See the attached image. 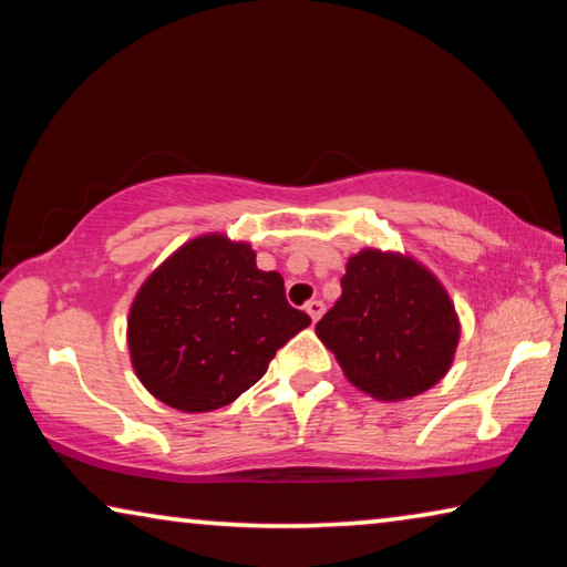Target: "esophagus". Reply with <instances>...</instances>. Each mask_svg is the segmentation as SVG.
<instances>
[{
  "label": "esophagus",
  "mask_w": 567,
  "mask_h": 567,
  "mask_svg": "<svg viewBox=\"0 0 567 567\" xmlns=\"http://www.w3.org/2000/svg\"><path fill=\"white\" fill-rule=\"evenodd\" d=\"M305 312L310 315L312 322H318L322 318V312H324V305L320 300H310V302L305 305Z\"/></svg>",
  "instance_id": "esophagus-1"
}]
</instances>
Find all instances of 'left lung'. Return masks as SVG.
Listing matches in <instances>:
<instances>
[{
	"label": "left lung",
	"instance_id": "1",
	"mask_svg": "<svg viewBox=\"0 0 567 567\" xmlns=\"http://www.w3.org/2000/svg\"><path fill=\"white\" fill-rule=\"evenodd\" d=\"M340 285V300L315 332L354 388L398 402L445 378L460 322L433 272L408 255L362 249L348 260Z\"/></svg>",
	"mask_w": 567,
	"mask_h": 567
}]
</instances>
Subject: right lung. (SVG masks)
Returning a JSON list of instances; mask_svg holds the SVG:
<instances>
[{
    "label": "right lung",
    "instance_id": "obj_1",
    "mask_svg": "<svg viewBox=\"0 0 567 567\" xmlns=\"http://www.w3.org/2000/svg\"><path fill=\"white\" fill-rule=\"evenodd\" d=\"M310 324L280 272L257 270L247 243L203 235L169 255L130 307L127 344L142 385L182 412L225 408Z\"/></svg>",
    "mask_w": 567,
    "mask_h": 567
}]
</instances>
